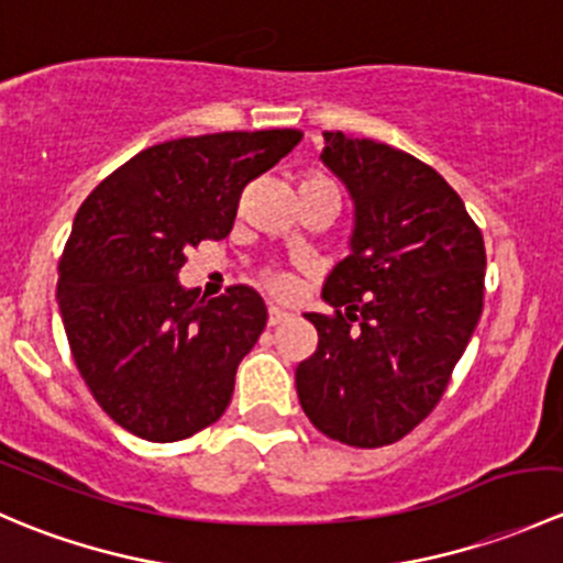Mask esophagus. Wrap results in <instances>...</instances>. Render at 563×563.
Segmentation results:
<instances>
[{
  "label": "esophagus",
  "mask_w": 563,
  "mask_h": 563,
  "mask_svg": "<svg viewBox=\"0 0 563 563\" xmlns=\"http://www.w3.org/2000/svg\"><path fill=\"white\" fill-rule=\"evenodd\" d=\"M288 316L286 310H280V308H269V327H277V323H283V321H288Z\"/></svg>",
  "instance_id": "obj_1"
}]
</instances>
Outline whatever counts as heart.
<instances>
[{"label":"heart","instance_id":"1","mask_svg":"<svg viewBox=\"0 0 563 563\" xmlns=\"http://www.w3.org/2000/svg\"><path fill=\"white\" fill-rule=\"evenodd\" d=\"M261 283H264L272 294H277V297H286V294H291V288H294L291 277L280 269H272V266L269 269L261 272Z\"/></svg>","mask_w":563,"mask_h":563}]
</instances>
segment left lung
<instances>
[{"mask_svg": "<svg viewBox=\"0 0 563 563\" xmlns=\"http://www.w3.org/2000/svg\"><path fill=\"white\" fill-rule=\"evenodd\" d=\"M323 141L321 161L354 201V236L323 283L332 316L305 313L318 349L299 362L297 391L323 435L376 450L439 406L482 316L485 240L428 163L340 130Z\"/></svg>", "mask_w": 563, "mask_h": 563, "instance_id": "8db88e82", "label": "left lung"}]
</instances>
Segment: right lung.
Returning a JSON list of instances; mask_svg holds the SVG:
<instances>
[{
    "label": "right lung",
    "mask_w": 563,
    "mask_h": 563,
    "mask_svg": "<svg viewBox=\"0 0 563 563\" xmlns=\"http://www.w3.org/2000/svg\"><path fill=\"white\" fill-rule=\"evenodd\" d=\"M299 139L286 128L166 141L78 209L56 283L67 343L100 408L139 439H190L229 408L266 305L250 286L203 299L176 275L187 250L229 236L242 190Z\"/></svg>",
    "instance_id": "add662e5"
}]
</instances>
